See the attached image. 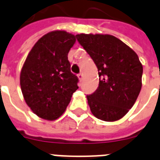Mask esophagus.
<instances>
[{"label":"esophagus","mask_w":160,"mask_h":160,"mask_svg":"<svg viewBox=\"0 0 160 160\" xmlns=\"http://www.w3.org/2000/svg\"><path fill=\"white\" fill-rule=\"evenodd\" d=\"M78 78L79 80H80V81H82V80H83V74H82V73H80V74L78 75Z\"/></svg>","instance_id":"obj_1"}]
</instances>
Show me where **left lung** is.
<instances>
[{"mask_svg": "<svg viewBox=\"0 0 160 160\" xmlns=\"http://www.w3.org/2000/svg\"><path fill=\"white\" fill-rule=\"evenodd\" d=\"M76 37L98 69L99 86L87 96L92 113L105 122L119 120L131 109L141 90L142 65L138 55L110 34Z\"/></svg>", "mask_w": 160, "mask_h": 160, "instance_id": "8db88e82", "label": "left lung"}]
</instances>
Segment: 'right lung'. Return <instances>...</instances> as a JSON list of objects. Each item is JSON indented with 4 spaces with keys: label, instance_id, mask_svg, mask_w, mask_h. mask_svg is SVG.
Listing matches in <instances>:
<instances>
[{
    "label": "right lung",
    "instance_id": "add662e5",
    "mask_svg": "<svg viewBox=\"0 0 160 160\" xmlns=\"http://www.w3.org/2000/svg\"><path fill=\"white\" fill-rule=\"evenodd\" d=\"M75 42V35L64 30L49 32L26 57L21 71V89L26 103L41 118H59L79 88L68 59Z\"/></svg>",
    "mask_w": 160,
    "mask_h": 160
}]
</instances>
